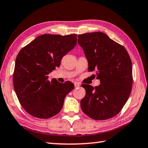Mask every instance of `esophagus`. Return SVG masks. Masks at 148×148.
Here are the masks:
<instances>
[{
  "label": "esophagus",
  "mask_w": 148,
  "mask_h": 148,
  "mask_svg": "<svg viewBox=\"0 0 148 148\" xmlns=\"http://www.w3.org/2000/svg\"><path fill=\"white\" fill-rule=\"evenodd\" d=\"M74 85H75V88L79 87H80V83H77V82H75V83H74Z\"/></svg>",
  "instance_id": "esophagus-1"
}]
</instances>
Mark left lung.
<instances>
[{"instance_id":"8db88e82","label":"left lung","mask_w":148,"mask_h":148,"mask_svg":"<svg viewBox=\"0 0 148 148\" xmlns=\"http://www.w3.org/2000/svg\"><path fill=\"white\" fill-rule=\"evenodd\" d=\"M88 62V71L97 72L99 86L87 84L81 101L83 112L90 119L103 120L118 114L128 101L133 83L132 65L123 45L103 32H95L78 36Z\"/></svg>"}]
</instances>
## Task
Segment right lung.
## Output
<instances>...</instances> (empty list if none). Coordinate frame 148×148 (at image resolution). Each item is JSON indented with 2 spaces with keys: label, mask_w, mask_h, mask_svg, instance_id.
<instances>
[{
  "label": "right lung",
  "mask_w": 148,
  "mask_h": 148,
  "mask_svg": "<svg viewBox=\"0 0 148 148\" xmlns=\"http://www.w3.org/2000/svg\"><path fill=\"white\" fill-rule=\"evenodd\" d=\"M77 44V34L41 35L20 49L16 59L13 85L21 106L29 114L46 119L60 112L66 95L74 88L47 80L48 75Z\"/></svg>",
  "instance_id": "1"
}]
</instances>
